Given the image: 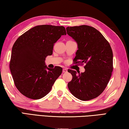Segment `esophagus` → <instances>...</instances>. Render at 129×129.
<instances>
[{
  "mask_svg": "<svg viewBox=\"0 0 129 129\" xmlns=\"http://www.w3.org/2000/svg\"><path fill=\"white\" fill-rule=\"evenodd\" d=\"M68 72V70L66 68H64L62 69V72L63 73H67Z\"/></svg>",
  "mask_w": 129,
  "mask_h": 129,
  "instance_id": "obj_1",
  "label": "esophagus"
}]
</instances>
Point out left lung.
<instances>
[{
	"label": "left lung",
	"mask_w": 129,
	"mask_h": 129,
	"mask_svg": "<svg viewBox=\"0 0 129 129\" xmlns=\"http://www.w3.org/2000/svg\"><path fill=\"white\" fill-rule=\"evenodd\" d=\"M67 34L77 43L75 64L85 63V72L68 69L72 80L68 84L71 93L77 99L88 101L103 92L113 69V52L110 44L94 27L82 25L67 27Z\"/></svg>",
	"instance_id": "8db88e82"
}]
</instances>
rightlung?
I'll use <instances>...</instances> for the list:
<instances>
[{
  "mask_svg": "<svg viewBox=\"0 0 129 129\" xmlns=\"http://www.w3.org/2000/svg\"><path fill=\"white\" fill-rule=\"evenodd\" d=\"M66 34L63 26L37 25L15 42L10 68L16 88L25 97L40 99L51 91L62 69L60 67L48 68L45 58L52 55L54 43Z\"/></svg>",
  "mask_w": 129,
  "mask_h": 129,
  "instance_id": "add662e5",
  "label": "right lung"
}]
</instances>
